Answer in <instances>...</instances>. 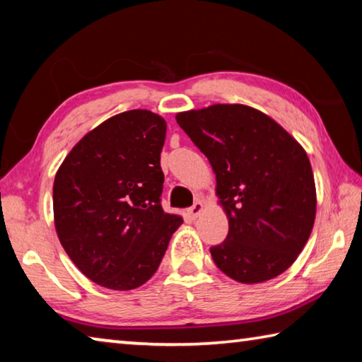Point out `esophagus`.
<instances>
[{"label":"esophagus","instance_id":"obj_1","mask_svg":"<svg viewBox=\"0 0 362 362\" xmlns=\"http://www.w3.org/2000/svg\"><path fill=\"white\" fill-rule=\"evenodd\" d=\"M204 211V204L201 201H196V203L188 209V216L192 218H198L199 214Z\"/></svg>","mask_w":362,"mask_h":362}]
</instances>
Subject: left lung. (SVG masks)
<instances>
[{
	"label": "left lung",
	"instance_id": "obj_1",
	"mask_svg": "<svg viewBox=\"0 0 362 362\" xmlns=\"http://www.w3.org/2000/svg\"><path fill=\"white\" fill-rule=\"evenodd\" d=\"M209 159L228 236L211 247L220 272L243 284L284 273L302 252L316 217V185L306 151L283 126L243 103L175 115Z\"/></svg>",
	"mask_w": 362,
	"mask_h": 362
}]
</instances>
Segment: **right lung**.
<instances>
[{
	"mask_svg": "<svg viewBox=\"0 0 362 362\" xmlns=\"http://www.w3.org/2000/svg\"><path fill=\"white\" fill-rule=\"evenodd\" d=\"M166 121L150 110L115 115L73 146L54 179L59 241L86 278L132 291L161 263L183 223L159 204Z\"/></svg>",
	"mask_w": 362,
	"mask_h": 362,
	"instance_id": "add662e5",
	"label": "right lung"
}]
</instances>
